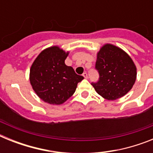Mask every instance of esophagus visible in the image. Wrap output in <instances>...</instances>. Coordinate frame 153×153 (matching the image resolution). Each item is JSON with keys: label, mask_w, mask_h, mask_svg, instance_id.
Instances as JSON below:
<instances>
[{"label": "esophagus", "mask_w": 153, "mask_h": 153, "mask_svg": "<svg viewBox=\"0 0 153 153\" xmlns=\"http://www.w3.org/2000/svg\"><path fill=\"white\" fill-rule=\"evenodd\" d=\"M83 76L85 78V79H87V77H88V76H87V74H86V73H83Z\"/></svg>", "instance_id": "obj_1"}]
</instances>
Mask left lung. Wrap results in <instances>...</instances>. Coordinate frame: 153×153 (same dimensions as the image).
Returning <instances> with one entry per match:
<instances>
[{"instance_id":"obj_1","label":"left lung","mask_w":153,"mask_h":153,"mask_svg":"<svg viewBox=\"0 0 153 153\" xmlns=\"http://www.w3.org/2000/svg\"><path fill=\"white\" fill-rule=\"evenodd\" d=\"M96 69L100 79L93 83L96 92L107 100L124 97L136 79V67L132 58L120 47L106 44L97 53Z\"/></svg>"}]
</instances>
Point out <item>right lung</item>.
Masks as SVG:
<instances>
[{
	"mask_svg": "<svg viewBox=\"0 0 153 153\" xmlns=\"http://www.w3.org/2000/svg\"><path fill=\"white\" fill-rule=\"evenodd\" d=\"M70 51L58 46L47 47L39 53L30 69V83L40 100L60 105L72 97L83 76L65 64Z\"/></svg>",
	"mask_w": 153,
	"mask_h": 153,
	"instance_id": "1",
	"label": "right lung"
}]
</instances>
